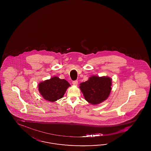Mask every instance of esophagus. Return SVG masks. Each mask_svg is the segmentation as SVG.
Wrapping results in <instances>:
<instances>
[{
    "instance_id": "obj_1",
    "label": "esophagus",
    "mask_w": 151,
    "mask_h": 151,
    "mask_svg": "<svg viewBox=\"0 0 151 151\" xmlns=\"http://www.w3.org/2000/svg\"><path fill=\"white\" fill-rule=\"evenodd\" d=\"M78 84V81L77 80H76V81H73V85H74V86H77Z\"/></svg>"
}]
</instances>
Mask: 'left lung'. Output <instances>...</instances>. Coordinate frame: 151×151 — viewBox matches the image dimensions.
I'll return each instance as SVG.
<instances>
[{
	"instance_id": "8db88e82",
	"label": "left lung",
	"mask_w": 151,
	"mask_h": 151,
	"mask_svg": "<svg viewBox=\"0 0 151 151\" xmlns=\"http://www.w3.org/2000/svg\"><path fill=\"white\" fill-rule=\"evenodd\" d=\"M112 79L109 76L93 75L80 84V88L85 100L92 105L106 100L112 90Z\"/></svg>"
}]
</instances>
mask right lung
<instances>
[{"mask_svg":"<svg viewBox=\"0 0 151 151\" xmlns=\"http://www.w3.org/2000/svg\"><path fill=\"white\" fill-rule=\"evenodd\" d=\"M70 86L66 80L54 76L40 82L38 84V90L45 100L53 102L63 97Z\"/></svg>","mask_w":151,"mask_h":151,"instance_id":"obj_1","label":"right lung"}]
</instances>
